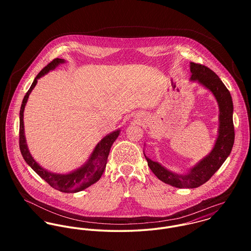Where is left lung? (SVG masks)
<instances>
[{"mask_svg": "<svg viewBox=\"0 0 251 251\" xmlns=\"http://www.w3.org/2000/svg\"><path fill=\"white\" fill-rule=\"evenodd\" d=\"M189 67L191 72L190 81H196L208 89L214 95L218 104L219 126L213 150L184 174L168 170L160 163L149 158L144 152L152 173L163 182L178 188H195L211 179L231 153L235 140L234 106L230 92L220 78L209 68L195 63H190Z\"/></svg>", "mask_w": 251, "mask_h": 251, "instance_id": "left-lung-1", "label": "left lung"}]
</instances>
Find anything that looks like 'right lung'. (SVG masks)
Here are the masks:
<instances>
[{"mask_svg":"<svg viewBox=\"0 0 251 251\" xmlns=\"http://www.w3.org/2000/svg\"><path fill=\"white\" fill-rule=\"evenodd\" d=\"M66 63V60L64 59H55L50 64H48L41 72L36 75L31 88L25 95L21 108H20V114H19V147L22 153L23 158L27 162V164L36 172V174L44 179L47 183H49L53 188L67 193H75L82 191L86 189L87 187L91 186L95 182H97L99 179L101 178L105 167L107 163L108 155L110 149L112 147L115 140L120 135L121 130L117 129L111 133L104 136L98 145L95 147L94 151L90 154L88 160L79 168L72 170L70 173L66 174H58L50 172L43 167H41L34 157L32 156L25 137V131H24V110L26 103L28 101L29 96L36 87L37 80L47 74L50 71L55 70L59 65Z\"/></svg>","mask_w":251,"mask_h":251,"instance_id":"right-lung-1","label":"right lung"}]
</instances>
